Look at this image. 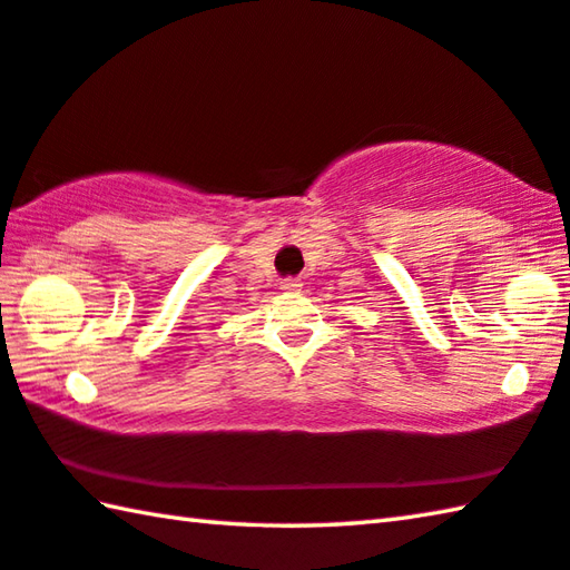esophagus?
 Masks as SVG:
<instances>
[{
	"mask_svg": "<svg viewBox=\"0 0 570 570\" xmlns=\"http://www.w3.org/2000/svg\"><path fill=\"white\" fill-rule=\"evenodd\" d=\"M298 288H302V282H298V278H284L282 282V292L286 294H296Z\"/></svg>",
	"mask_w": 570,
	"mask_h": 570,
	"instance_id": "esophagus-1",
	"label": "esophagus"
}]
</instances>
